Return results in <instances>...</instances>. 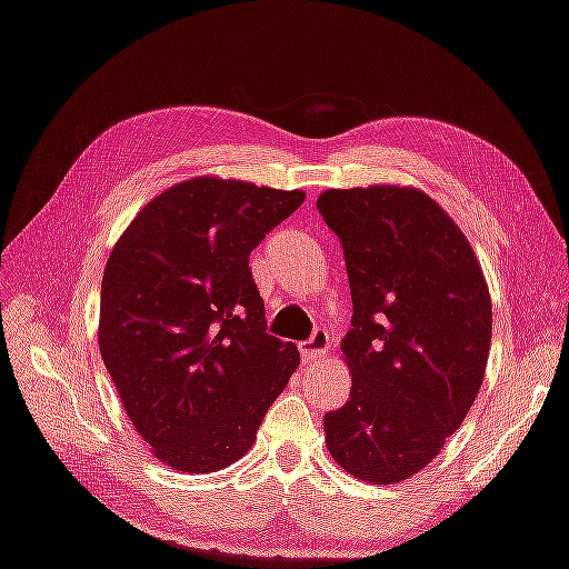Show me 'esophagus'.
Wrapping results in <instances>:
<instances>
[{
  "mask_svg": "<svg viewBox=\"0 0 569 569\" xmlns=\"http://www.w3.org/2000/svg\"><path fill=\"white\" fill-rule=\"evenodd\" d=\"M329 345H331V339H329L327 329H317L311 333V339L303 341V345H301V355H303L306 362H317V359L327 355Z\"/></svg>",
  "mask_w": 569,
  "mask_h": 569,
  "instance_id": "obj_1",
  "label": "esophagus"
}]
</instances>
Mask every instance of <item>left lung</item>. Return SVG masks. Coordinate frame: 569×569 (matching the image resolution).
<instances>
[{
    "label": "left lung",
    "mask_w": 569,
    "mask_h": 569,
    "mask_svg": "<svg viewBox=\"0 0 569 569\" xmlns=\"http://www.w3.org/2000/svg\"><path fill=\"white\" fill-rule=\"evenodd\" d=\"M317 207L345 248L351 372L323 415L327 448L367 483H400L461 428L491 347V296L471 242L422 189H327Z\"/></svg>",
    "instance_id": "obj_1"
}]
</instances>
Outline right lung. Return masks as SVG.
<instances>
[{
    "label": "right lung",
    "mask_w": 569,
    "mask_h": 569,
    "mask_svg": "<svg viewBox=\"0 0 569 569\" xmlns=\"http://www.w3.org/2000/svg\"><path fill=\"white\" fill-rule=\"evenodd\" d=\"M303 200L192 177L143 204L108 256L98 347L133 428L174 471L246 456L301 362L293 341L266 333L248 263Z\"/></svg>",
    "instance_id": "right-lung-1"
}]
</instances>
